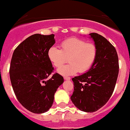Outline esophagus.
<instances>
[{
  "mask_svg": "<svg viewBox=\"0 0 130 130\" xmlns=\"http://www.w3.org/2000/svg\"><path fill=\"white\" fill-rule=\"evenodd\" d=\"M64 79H65V80H68V81H70V77L64 76Z\"/></svg>",
  "mask_w": 130,
  "mask_h": 130,
  "instance_id": "1",
  "label": "esophagus"
}]
</instances>
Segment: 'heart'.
Segmentation results:
<instances>
[{
	"label": "heart",
	"mask_w": 130,
	"mask_h": 130,
	"mask_svg": "<svg viewBox=\"0 0 130 130\" xmlns=\"http://www.w3.org/2000/svg\"><path fill=\"white\" fill-rule=\"evenodd\" d=\"M61 50L51 47L47 51L49 61L55 67L60 68L69 58L70 64L60 68L58 72L63 75H70L77 72L88 71L97 57V47L94 43L77 38H70L60 44Z\"/></svg>",
	"instance_id": "1"
}]
</instances>
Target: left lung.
Listing matches in <instances>:
<instances>
[{
    "label": "left lung",
    "mask_w": 130,
    "mask_h": 130,
    "mask_svg": "<svg viewBox=\"0 0 130 130\" xmlns=\"http://www.w3.org/2000/svg\"><path fill=\"white\" fill-rule=\"evenodd\" d=\"M97 47V57L90 70L73 77L71 100L79 110L93 112L104 106L114 91L119 75V58L115 47L106 38L90 33Z\"/></svg>",
    "instance_id": "1"
}]
</instances>
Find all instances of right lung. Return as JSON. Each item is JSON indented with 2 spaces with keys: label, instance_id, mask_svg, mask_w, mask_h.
Here are the masks:
<instances>
[{
  "label": "right lung",
  "instance_id": "add662e5",
  "mask_svg": "<svg viewBox=\"0 0 130 130\" xmlns=\"http://www.w3.org/2000/svg\"><path fill=\"white\" fill-rule=\"evenodd\" d=\"M55 35L35 34L14 50L10 68V77L17 99L26 109L43 113L51 107L54 95L64 82L62 76L53 72L47 51L55 43Z\"/></svg>",
  "mask_w": 130,
  "mask_h": 130
}]
</instances>
